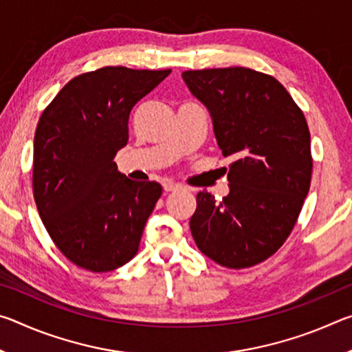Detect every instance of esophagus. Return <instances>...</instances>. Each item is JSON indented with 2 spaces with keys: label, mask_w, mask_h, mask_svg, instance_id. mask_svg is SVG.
<instances>
[{
  "label": "esophagus",
  "mask_w": 352,
  "mask_h": 352,
  "mask_svg": "<svg viewBox=\"0 0 352 352\" xmlns=\"http://www.w3.org/2000/svg\"><path fill=\"white\" fill-rule=\"evenodd\" d=\"M163 188H164L166 192H172V190H178V189H182L183 186H182L180 183H175V182H172V180H166L163 183Z\"/></svg>",
  "instance_id": "34e87169"
}]
</instances>
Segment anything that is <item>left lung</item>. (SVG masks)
Returning a JSON list of instances; mask_svg holds the SVG:
<instances>
[{"mask_svg":"<svg viewBox=\"0 0 352 352\" xmlns=\"http://www.w3.org/2000/svg\"><path fill=\"white\" fill-rule=\"evenodd\" d=\"M210 111L230 164V192L197 194L189 220L201 253L228 269L265 261L287 239L311 186V133L302 111L275 77L250 68L184 71Z\"/></svg>","mask_w":352,"mask_h":352,"instance_id":"1","label":"left lung"}]
</instances>
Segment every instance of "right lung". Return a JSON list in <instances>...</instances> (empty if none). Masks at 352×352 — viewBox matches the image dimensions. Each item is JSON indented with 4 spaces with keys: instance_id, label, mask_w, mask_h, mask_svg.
Wrapping results in <instances>:
<instances>
[{
    "instance_id": "add662e5",
    "label": "right lung",
    "mask_w": 352,
    "mask_h": 352,
    "mask_svg": "<svg viewBox=\"0 0 352 352\" xmlns=\"http://www.w3.org/2000/svg\"><path fill=\"white\" fill-rule=\"evenodd\" d=\"M170 69L105 67L71 79L41 113L34 136V199L58 250L90 272H110L138 252L162 195L133 182L115 155L129 141L133 107Z\"/></svg>"
}]
</instances>
